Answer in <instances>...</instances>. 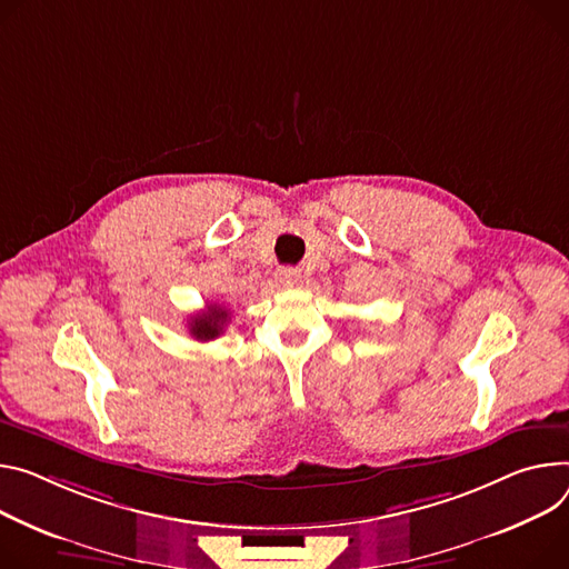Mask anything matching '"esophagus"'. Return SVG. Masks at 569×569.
Here are the masks:
<instances>
[{"instance_id": "34e87169", "label": "esophagus", "mask_w": 569, "mask_h": 569, "mask_svg": "<svg viewBox=\"0 0 569 569\" xmlns=\"http://www.w3.org/2000/svg\"><path fill=\"white\" fill-rule=\"evenodd\" d=\"M279 281L286 286V288H292L299 283V270L297 268H283L279 270Z\"/></svg>"}]
</instances>
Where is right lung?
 <instances>
[{
  "label": "right lung",
  "mask_w": 569,
  "mask_h": 569,
  "mask_svg": "<svg viewBox=\"0 0 569 569\" xmlns=\"http://www.w3.org/2000/svg\"><path fill=\"white\" fill-rule=\"evenodd\" d=\"M227 325H229V311H227V308L220 306V303H209V308H206V311H201V313L190 318L188 329H190V336L194 340L209 342V340H216L224 331Z\"/></svg>",
  "instance_id": "1"
}]
</instances>
